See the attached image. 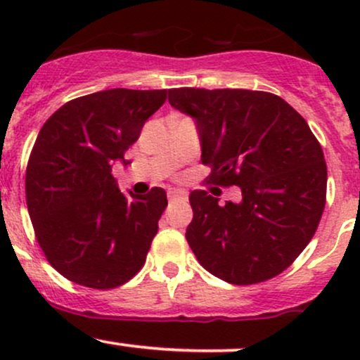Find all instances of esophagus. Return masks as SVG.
I'll return each mask as SVG.
<instances>
[{"instance_id": "obj_1", "label": "esophagus", "mask_w": 360, "mask_h": 360, "mask_svg": "<svg viewBox=\"0 0 360 360\" xmlns=\"http://www.w3.org/2000/svg\"><path fill=\"white\" fill-rule=\"evenodd\" d=\"M167 198L169 201H179V200H186L188 194H186V191H181V189H171V191L167 193Z\"/></svg>"}]
</instances>
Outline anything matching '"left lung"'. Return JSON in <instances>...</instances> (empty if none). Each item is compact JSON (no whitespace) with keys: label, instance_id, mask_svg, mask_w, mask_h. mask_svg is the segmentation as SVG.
<instances>
[{"label":"left lung","instance_id":"1","mask_svg":"<svg viewBox=\"0 0 360 360\" xmlns=\"http://www.w3.org/2000/svg\"><path fill=\"white\" fill-rule=\"evenodd\" d=\"M169 103L196 122L208 183L240 189V200L225 205L218 188L189 194L186 240L196 259L238 286L281 274L325 208V157L307 120L266 91L179 88L169 89Z\"/></svg>","mask_w":360,"mask_h":360}]
</instances>
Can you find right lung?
<instances>
[{"label": "right lung", "instance_id": "add662e5", "mask_svg": "<svg viewBox=\"0 0 360 360\" xmlns=\"http://www.w3.org/2000/svg\"><path fill=\"white\" fill-rule=\"evenodd\" d=\"M167 89L115 88L65 103L40 128L25 177L35 237L59 274L94 289L125 284L142 269L160 214L162 188L130 196L111 167L137 142Z\"/></svg>", "mask_w": 360, "mask_h": 360}]
</instances>
